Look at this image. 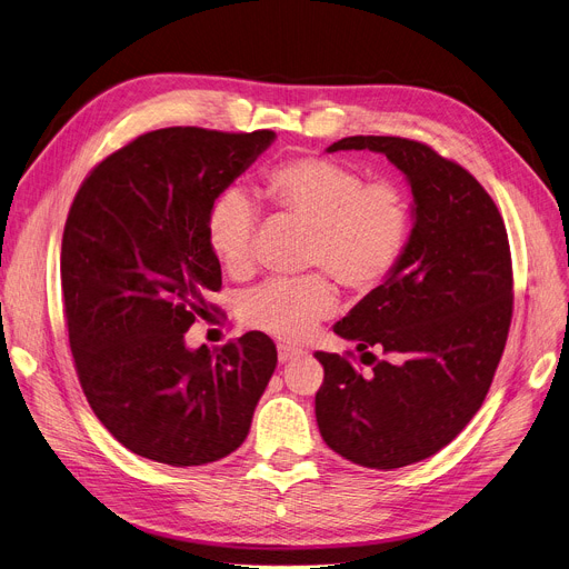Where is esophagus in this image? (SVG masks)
Returning <instances> with one entry per match:
<instances>
[{"label": "esophagus", "mask_w": 569, "mask_h": 569, "mask_svg": "<svg viewBox=\"0 0 569 569\" xmlns=\"http://www.w3.org/2000/svg\"><path fill=\"white\" fill-rule=\"evenodd\" d=\"M297 355H302V350H297V348H292V346H283V343H279V362H281V365H286V362L295 360Z\"/></svg>", "instance_id": "obj_1"}]
</instances>
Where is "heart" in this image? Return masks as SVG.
<instances>
[{
	"label": "heart",
	"mask_w": 569,
	"mask_h": 569,
	"mask_svg": "<svg viewBox=\"0 0 569 569\" xmlns=\"http://www.w3.org/2000/svg\"><path fill=\"white\" fill-rule=\"evenodd\" d=\"M262 193L279 212L311 228L305 264L332 274L355 295L380 288L406 253L412 209L395 182H367L348 163L300 157L269 168ZM256 223V202L239 187L223 189L209 207L207 242L228 274L251 272ZM335 309L337 292L322 277L267 281L244 297L242 320L283 341H300Z\"/></svg>",
	"instance_id": "heart-1"
}]
</instances>
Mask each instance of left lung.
I'll list each match as a JSON object with an SVG mask.
<instances>
[{
    "label": "left lung",
    "mask_w": 569,
    "mask_h": 569,
    "mask_svg": "<svg viewBox=\"0 0 569 569\" xmlns=\"http://www.w3.org/2000/svg\"><path fill=\"white\" fill-rule=\"evenodd\" d=\"M341 149L385 154L406 174L412 230L392 277L335 325L371 373L316 352V420L343 459L392 470L442 450L480 410L512 320L510 242L482 184L429 144L350 136L327 152Z\"/></svg>",
    "instance_id": "8db88e82"
}]
</instances>
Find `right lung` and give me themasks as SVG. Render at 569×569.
I'll use <instances>...</instances> for the list:
<instances>
[{"instance_id": "obj_1", "label": "right lung", "mask_w": 569, "mask_h": 569, "mask_svg": "<svg viewBox=\"0 0 569 569\" xmlns=\"http://www.w3.org/2000/svg\"><path fill=\"white\" fill-rule=\"evenodd\" d=\"M274 131H149L101 161L76 193L62 239L69 343L101 425L138 457L212 463L244 442L277 369L247 332L219 350L184 341L221 288L207 212Z\"/></svg>"}]
</instances>
